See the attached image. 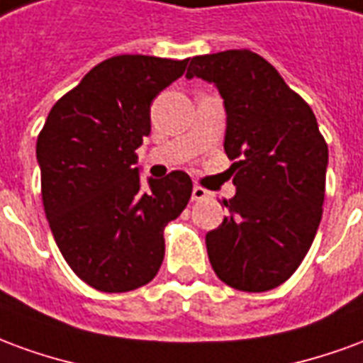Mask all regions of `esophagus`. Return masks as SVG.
<instances>
[{
	"label": "esophagus",
	"instance_id": "1",
	"mask_svg": "<svg viewBox=\"0 0 363 363\" xmlns=\"http://www.w3.org/2000/svg\"><path fill=\"white\" fill-rule=\"evenodd\" d=\"M208 194H210V192L206 189H202V186H194V189H192V200H194V202L204 200V198H208Z\"/></svg>",
	"mask_w": 363,
	"mask_h": 363
}]
</instances>
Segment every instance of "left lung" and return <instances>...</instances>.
Listing matches in <instances>:
<instances>
[{
	"label": "left lung",
	"mask_w": 363,
	"mask_h": 363,
	"mask_svg": "<svg viewBox=\"0 0 363 363\" xmlns=\"http://www.w3.org/2000/svg\"><path fill=\"white\" fill-rule=\"evenodd\" d=\"M186 77L213 83L223 99V150L235 196L206 235L213 272L241 291H268L301 264L319 229L328 147L311 106L272 64L251 50L194 56Z\"/></svg>",
	"instance_id": "left-lung-1"
}]
</instances>
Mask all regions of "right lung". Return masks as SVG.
Wrapping results in <instances>:
<instances>
[{
	"label": "right lung",
	"mask_w": 363,
	"mask_h": 363,
	"mask_svg": "<svg viewBox=\"0 0 363 363\" xmlns=\"http://www.w3.org/2000/svg\"><path fill=\"white\" fill-rule=\"evenodd\" d=\"M189 60L124 54L101 62L52 106L38 134L43 204L62 257L91 288L120 294L155 278L163 229L192 194L184 171L140 184L135 150L150 106Z\"/></svg>",
	"instance_id": "obj_1"
}]
</instances>
